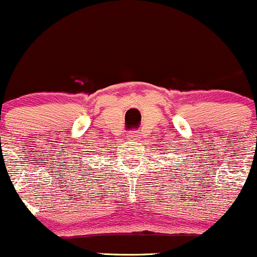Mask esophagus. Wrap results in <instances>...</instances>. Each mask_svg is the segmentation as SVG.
Listing matches in <instances>:
<instances>
[{
  "mask_svg": "<svg viewBox=\"0 0 257 257\" xmlns=\"http://www.w3.org/2000/svg\"><path fill=\"white\" fill-rule=\"evenodd\" d=\"M128 138H131V139H133V140H139V139H142V135H140L139 132L134 131V132H131V133H129Z\"/></svg>",
  "mask_w": 257,
  "mask_h": 257,
  "instance_id": "34e87169",
  "label": "esophagus"
}]
</instances>
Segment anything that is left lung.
<instances>
[{"label": "left lung", "instance_id": "8db88e82", "mask_svg": "<svg viewBox=\"0 0 257 257\" xmlns=\"http://www.w3.org/2000/svg\"><path fill=\"white\" fill-rule=\"evenodd\" d=\"M176 167H177V166H176Z\"/></svg>", "mask_w": 257, "mask_h": 257}]
</instances>
